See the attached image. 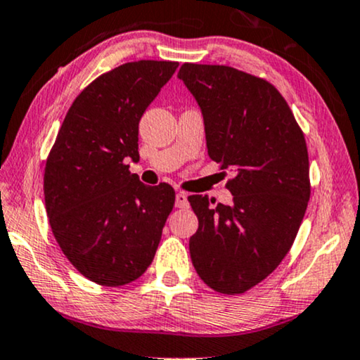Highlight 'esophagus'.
Listing matches in <instances>:
<instances>
[{
	"label": "esophagus",
	"mask_w": 360,
	"mask_h": 360,
	"mask_svg": "<svg viewBox=\"0 0 360 360\" xmlns=\"http://www.w3.org/2000/svg\"><path fill=\"white\" fill-rule=\"evenodd\" d=\"M175 207L176 208H188V195L185 191H179L175 195Z\"/></svg>",
	"instance_id": "1"
}]
</instances>
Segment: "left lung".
Segmentation results:
<instances>
[{
	"label": "left lung",
	"mask_w": 360,
	"mask_h": 360,
	"mask_svg": "<svg viewBox=\"0 0 360 360\" xmlns=\"http://www.w3.org/2000/svg\"><path fill=\"white\" fill-rule=\"evenodd\" d=\"M179 79L202 109L207 148L233 203L188 202L198 218L191 263L205 284L241 294L268 278L291 250L309 202L304 134L273 84L235 68L185 63Z\"/></svg>",
	"instance_id": "1"
}]
</instances>
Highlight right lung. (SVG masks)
<instances>
[{
    "label": "right lung",
    "instance_id": "obj_1",
    "mask_svg": "<svg viewBox=\"0 0 360 360\" xmlns=\"http://www.w3.org/2000/svg\"><path fill=\"white\" fill-rule=\"evenodd\" d=\"M179 63L137 60L102 74L69 107L44 170V202L58 245L82 276L124 286L150 266L174 208L169 184L147 186L139 122Z\"/></svg>",
    "mask_w": 360,
    "mask_h": 360
}]
</instances>
